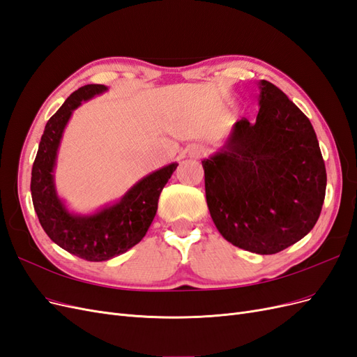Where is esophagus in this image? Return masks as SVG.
Instances as JSON below:
<instances>
[{
  "mask_svg": "<svg viewBox=\"0 0 357 357\" xmlns=\"http://www.w3.org/2000/svg\"><path fill=\"white\" fill-rule=\"evenodd\" d=\"M205 155V147L201 144H193L186 149V156L190 159H199Z\"/></svg>",
  "mask_w": 357,
  "mask_h": 357,
  "instance_id": "34e87169",
  "label": "esophagus"
}]
</instances>
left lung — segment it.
Masks as SVG:
<instances>
[{"label": "left lung", "mask_w": 357, "mask_h": 357, "mask_svg": "<svg viewBox=\"0 0 357 357\" xmlns=\"http://www.w3.org/2000/svg\"><path fill=\"white\" fill-rule=\"evenodd\" d=\"M257 84L256 122L234 123L223 146L202 160L205 197L226 241L274 255L314 228L326 168L308 117L273 83Z\"/></svg>", "instance_id": "8db88e82"}]
</instances>
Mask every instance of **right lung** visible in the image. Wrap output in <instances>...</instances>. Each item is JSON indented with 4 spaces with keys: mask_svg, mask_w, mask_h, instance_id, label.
<instances>
[{
    "mask_svg": "<svg viewBox=\"0 0 357 357\" xmlns=\"http://www.w3.org/2000/svg\"><path fill=\"white\" fill-rule=\"evenodd\" d=\"M109 91L104 84H86L61 105L45 128L31 172V197L43 229L68 253L89 262L109 261L143 240L152 225L162 189L177 168V162L138 180L125 195L91 213L71 211L56 190L58 150L70 119L82 105Z\"/></svg>",
    "mask_w": 357,
    "mask_h": 357,
    "instance_id": "add662e5",
    "label": "right lung"
}]
</instances>
